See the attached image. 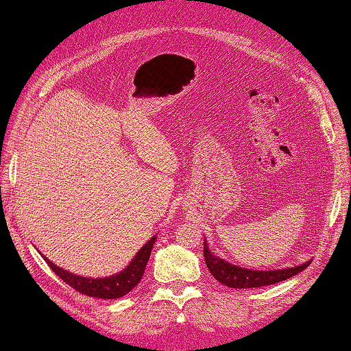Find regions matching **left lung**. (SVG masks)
Returning <instances> with one entry per match:
<instances>
[{"label": "left lung", "instance_id": "1", "mask_svg": "<svg viewBox=\"0 0 351 351\" xmlns=\"http://www.w3.org/2000/svg\"><path fill=\"white\" fill-rule=\"evenodd\" d=\"M204 257L205 263H207L210 272L213 274L217 281L228 287H234V289H250V287H262L280 283V281L291 278L297 276L298 272L304 271L306 267L311 265L308 262L292 266V267H281V269H271V271H254L248 267H242L237 265H232L226 260L217 257L213 254L208 248L207 239L204 237Z\"/></svg>", "mask_w": 351, "mask_h": 351}]
</instances>
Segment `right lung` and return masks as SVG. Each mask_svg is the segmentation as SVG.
Returning <instances> with one entry per match:
<instances>
[{"mask_svg": "<svg viewBox=\"0 0 351 351\" xmlns=\"http://www.w3.org/2000/svg\"><path fill=\"white\" fill-rule=\"evenodd\" d=\"M155 242H156V236H154L149 242H146L141 246V250L135 254L134 258L130 260V263L125 267V269L114 274V276L101 277V278L75 276V274L64 269V267L54 265L51 260H48L44 256V254H40V256H43L47 265L51 267L53 272L56 274L60 280H64L68 286H71L73 289L84 295H88V297L101 298V300H115V298L125 297L126 293H129L136 285L140 283Z\"/></svg>", "mask_w": 351, "mask_h": 351, "instance_id": "right-lung-1", "label": "right lung"}]
</instances>
